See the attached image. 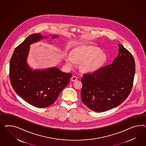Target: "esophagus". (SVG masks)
I'll return each instance as SVG.
<instances>
[{"label":"esophagus","instance_id":"34e87169","mask_svg":"<svg viewBox=\"0 0 146 146\" xmlns=\"http://www.w3.org/2000/svg\"><path fill=\"white\" fill-rule=\"evenodd\" d=\"M78 80V78L75 76H73L72 78H71V80L72 81H75L76 80Z\"/></svg>","mask_w":146,"mask_h":146}]
</instances>
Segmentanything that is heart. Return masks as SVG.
<instances>
[{
    "mask_svg": "<svg viewBox=\"0 0 146 146\" xmlns=\"http://www.w3.org/2000/svg\"><path fill=\"white\" fill-rule=\"evenodd\" d=\"M66 64L70 66H74L77 63H81L82 71L92 72L102 67L106 60V56L96 48L83 45L76 48L73 51V56H65Z\"/></svg>",
    "mask_w": 146,
    "mask_h": 146,
    "instance_id": "1",
    "label": "heart"
}]
</instances>
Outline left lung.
<instances>
[{"instance_id": "1", "label": "left lung", "mask_w": 146, "mask_h": 146, "mask_svg": "<svg viewBox=\"0 0 146 146\" xmlns=\"http://www.w3.org/2000/svg\"><path fill=\"white\" fill-rule=\"evenodd\" d=\"M118 46V56L111 64L83 74L81 99L91 110L103 112L118 106L131 91L135 71L134 58L122 44Z\"/></svg>"}]
</instances>
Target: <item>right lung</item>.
Wrapping results in <instances>:
<instances>
[{
  "label": "right lung",
  "instance_id": "1",
  "mask_svg": "<svg viewBox=\"0 0 146 146\" xmlns=\"http://www.w3.org/2000/svg\"><path fill=\"white\" fill-rule=\"evenodd\" d=\"M46 38L40 33L28 36L15 49L9 65V79L14 91L27 103L38 108L47 107L54 103L72 76L57 67L32 71L28 66L30 46Z\"/></svg>",
  "mask_w": 146,
  "mask_h": 146
}]
</instances>
